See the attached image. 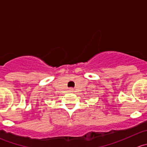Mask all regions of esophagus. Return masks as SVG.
<instances>
[{"instance_id":"1","label":"esophagus","mask_w":147,"mask_h":147,"mask_svg":"<svg viewBox=\"0 0 147 147\" xmlns=\"http://www.w3.org/2000/svg\"><path fill=\"white\" fill-rule=\"evenodd\" d=\"M73 91H74L73 88H69V92H73Z\"/></svg>"}]
</instances>
